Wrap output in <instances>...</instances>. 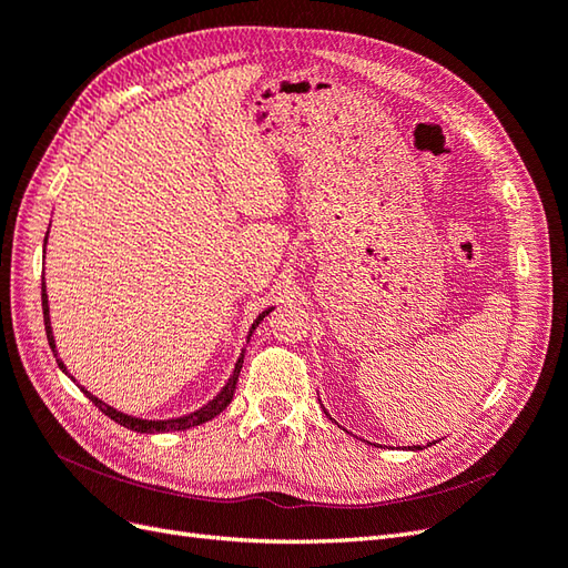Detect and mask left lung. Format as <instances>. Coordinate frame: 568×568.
I'll list each match as a JSON object with an SVG mask.
<instances>
[{"label":"left lung","mask_w":568,"mask_h":568,"mask_svg":"<svg viewBox=\"0 0 568 568\" xmlns=\"http://www.w3.org/2000/svg\"><path fill=\"white\" fill-rule=\"evenodd\" d=\"M408 448H410V446H408ZM410 450H419V446H413V448H410Z\"/></svg>","instance_id":"left-lung-1"}]
</instances>
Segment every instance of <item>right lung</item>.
<instances>
[{
	"label": "right lung",
	"mask_w": 568,
	"mask_h": 568,
	"mask_svg": "<svg viewBox=\"0 0 568 568\" xmlns=\"http://www.w3.org/2000/svg\"><path fill=\"white\" fill-rule=\"evenodd\" d=\"M47 237H49V231H47ZM47 237H44V247H47ZM273 311V306H268L266 311H262V314L254 318V323H252V327H250V335H247V342H250V337H252V333L257 331V325L271 314ZM42 314H44V331H47V339H49V346H51V352H53V356H57V363H59V368L70 377V373H68V368H65V363L59 358V352H57V339H53V331H51V318H49V297H47V285H44V278H42ZM243 358H245V352L241 354V358L235 361V368H233V375L229 377V382H226V387L219 392L210 404H205L203 408H197V410H193V413H189V415H181V417H172V419H143V417H134V415H126V413H122V410H118V408H113V406H108V404H103V400L99 398V396H94L91 392H87L84 387H78L84 392V396H89L91 398V404H94L103 415H108L111 419H115L118 425H122V427H126V429H132V432H141V434H155V432H181V429H191V427H197V425H203V423H207V419H212V417H216L219 413H224V408L231 404L233 400V392H235V384H237V375H241V368H243ZM72 382H75V377H70Z\"/></svg>",
	"instance_id": "right-lung-1"
}]
</instances>
